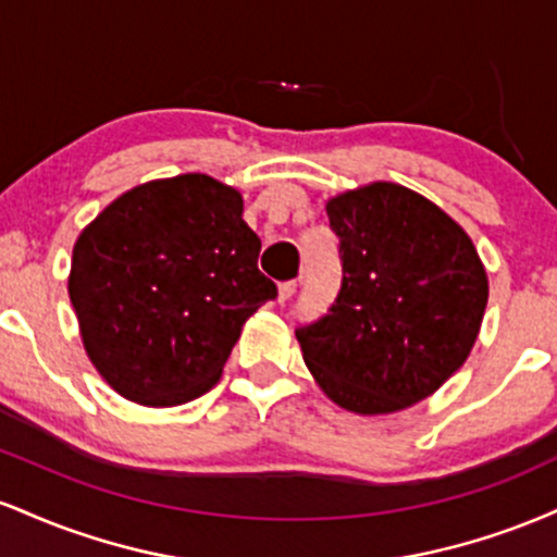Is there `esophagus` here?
<instances>
[{"label": "esophagus", "mask_w": 557, "mask_h": 557, "mask_svg": "<svg viewBox=\"0 0 557 557\" xmlns=\"http://www.w3.org/2000/svg\"><path fill=\"white\" fill-rule=\"evenodd\" d=\"M296 287H298L296 280H287V283L280 285V290H277V300H280V304H285V300H290L293 293H296Z\"/></svg>", "instance_id": "1"}]
</instances>
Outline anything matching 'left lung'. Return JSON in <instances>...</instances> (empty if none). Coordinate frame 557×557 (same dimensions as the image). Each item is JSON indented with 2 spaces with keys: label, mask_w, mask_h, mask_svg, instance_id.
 Wrapping results in <instances>:
<instances>
[{
  "label": "left lung",
  "mask_w": 557,
  "mask_h": 557,
  "mask_svg": "<svg viewBox=\"0 0 557 557\" xmlns=\"http://www.w3.org/2000/svg\"><path fill=\"white\" fill-rule=\"evenodd\" d=\"M343 283L314 324L296 330L322 393L361 417L430 398L474 348L487 272L453 216L398 183L330 198Z\"/></svg>",
  "instance_id": "left-lung-1"
}]
</instances>
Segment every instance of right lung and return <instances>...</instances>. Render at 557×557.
<instances>
[{"mask_svg":"<svg viewBox=\"0 0 557 557\" xmlns=\"http://www.w3.org/2000/svg\"><path fill=\"white\" fill-rule=\"evenodd\" d=\"M243 196L188 172L125 190L73 246L67 293L114 393L181 406L212 389L246 319L277 296Z\"/></svg>","mask_w":557,"mask_h":557,"instance_id":"right-lung-1","label":"right lung"}]
</instances>
